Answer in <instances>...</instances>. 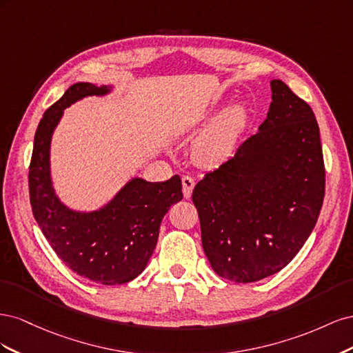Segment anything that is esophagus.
Instances as JSON below:
<instances>
[{"instance_id": "1", "label": "esophagus", "mask_w": 353, "mask_h": 353, "mask_svg": "<svg viewBox=\"0 0 353 353\" xmlns=\"http://www.w3.org/2000/svg\"><path fill=\"white\" fill-rule=\"evenodd\" d=\"M194 184H196V181L191 178L190 175L183 176V191H184L185 199H190L191 191H193V188H194Z\"/></svg>"}]
</instances>
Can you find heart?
<instances>
[{"instance_id": "1", "label": "heart", "mask_w": 353, "mask_h": 353, "mask_svg": "<svg viewBox=\"0 0 353 353\" xmlns=\"http://www.w3.org/2000/svg\"><path fill=\"white\" fill-rule=\"evenodd\" d=\"M248 122V108L234 104L218 116L201 134L194 147L196 159L201 165H216L225 159Z\"/></svg>"}]
</instances>
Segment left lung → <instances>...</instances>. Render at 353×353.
Here are the masks:
<instances>
[{"instance_id": "1", "label": "left lung", "mask_w": 353, "mask_h": 353, "mask_svg": "<svg viewBox=\"0 0 353 353\" xmlns=\"http://www.w3.org/2000/svg\"><path fill=\"white\" fill-rule=\"evenodd\" d=\"M259 132L193 190L201 244L222 279L253 283L281 271L311 236L325 194L319 126L283 81Z\"/></svg>"}]
</instances>
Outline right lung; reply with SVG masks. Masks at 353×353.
Returning a JSON list of instances; mask_svg holds the SVG:
<instances>
[{
	"mask_svg": "<svg viewBox=\"0 0 353 353\" xmlns=\"http://www.w3.org/2000/svg\"><path fill=\"white\" fill-rule=\"evenodd\" d=\"M108 91L79 82L50 105L37 128L28 179L32 212L59 258L83 279L116 285L144 271L157 244L160 222L183 199V184L178 175L159 184L135 178L101 210L79 213L61 205L50 179L52 131L72 103Z\"/></svg>",
	"mask_w": 353,
	"mask_h": 353,
	"instance_id": "obj_1",
	"label": "right lung"
}]
</instances>
